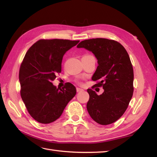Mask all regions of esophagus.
Segmentation results:
<instances>
[{
	"label": "esophagus",
	"mask_w": 157,
	"mask_h": 157,
	"mask_svg": "<svg viewBox=\"0 0 157 157\" xmlns=\"http://www.w3.org/2000/svg\"><path fill=\"white\" fill-rule=\"evenodd\" d=\"M76 90H77V92H82V91H83V90H82V88H76Z\"/></svg>",
	"instance_id": "34e87169"
}]
</instances>
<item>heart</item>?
Listing matches in <instances>:
<instances>
[{"mask_svg": "<svg viewBox=\"0 0 157 157\" xmlns=\"http://www.w3.org/2000/svg\"><path fill=\"white\" fill-rule=\"evenodd\" d=\"M86 56H88V55H86Z\"/></svg>", "mask_w": 157, "mask_h": 157, "instance_id": "heart-1", "label": "heart"}]
</instances>
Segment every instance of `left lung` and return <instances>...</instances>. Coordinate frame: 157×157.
<instances>
[{
  "mask_svg": "<svg viewBox=\"0 0 157 157\" xmlns=\"http://www.w3.org/2000/svg\"><path fill=\"white\" fill-rule=\"evenodd\" d=\"M92 52L98 67L92 79L104 92L98 95L88 89L87 110L92 119L101 125L115 122L123 115L134 92V70L128 52L118 42L106 38H92L77 46Z\"/></svg>",
  "mask_w": 157,
  "mask_h": 157,
  "instance_id": "8db88e82",
  "label": "left lung"
}]
</instances>
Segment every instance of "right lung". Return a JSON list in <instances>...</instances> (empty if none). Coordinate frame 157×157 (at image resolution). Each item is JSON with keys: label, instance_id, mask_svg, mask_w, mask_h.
I'll return each instance as SVG.
<instances>
[{"label": "right lung", "instance_id": "add662e5", "mask_svg": "<svg viewBox=\"0 0 157 157\" xmlns=\"http://www.w3.org/2000/svg\"><path fill=\"white\" fill-rule=\"evenodd\" d=\"M79 42L42 39L26 52L19 73L20 93L29 115L38 122L48 124L56 121L76 94L71 83L57 88L52 82L61 72L63 55Z\"/></svg>", "mask_w": 157, "mask_h": 157}]
</instances>
